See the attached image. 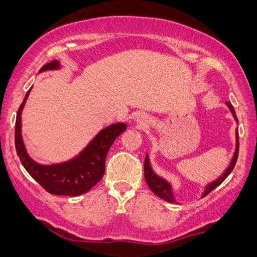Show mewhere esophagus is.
I'll list each match as a JSON object with an SVG mask.
<instances>
[{
  "mask_svg": "<svg viewBox=\"0 0 257 257\" xmlns=\"http://www.w3.org/2000/svg\"><path fill=\"white\" fill-rule=\"evenodd\" d=\"M139 121H144V120H142V119H140V120Z\"/></svg>",
  "mask_w": 257,
  "mask_h": 257,
  "instance_id": "34e87169",
  "label": "esophagus"
}]
</instances>
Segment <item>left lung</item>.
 <instances>
[{
  "instance_id": "8db88e82",
  "label": "left lung",
  "mask_w": 257,
  "mask_h": 257,
  "mask_svg": "<svg viewBox=\"0 0 257 257\" xmlns=\"http://www.w3.org/2000/svg\"><path fill=\"white\" fill-rule=\"evenodd\" d=\"M227 105L229 106L230 111L233 112V115L236 118V120H237L236 113H235L233 105L230 104V101H227ZM238 146H240V144H238V132L236 131V150H235L234 158H233V160H231L229 167L227 168L226 172H224V173L221 175V177L217 179L216 181H214V182H212V184H209L208 186H207L206 191H205V193H203V196L209 194L213 189H215L217 186L222 184V182L226 180V178L228 177V175L231 173V171L234 170L235 165H236V161H237V157H238ZM144 172H145V180L147 182V185H149V187L152 189L154 194H157L158 196H160V198H163L164 200H166V201H168V202H175L173 194H172V188H171L170 184H168L167 181H165L164 179L158 177L157 174L153 173L152 168H151V166H150V159H149V156H147V154H146L145 161H144Z\"/></svg>"
}]
</instances>
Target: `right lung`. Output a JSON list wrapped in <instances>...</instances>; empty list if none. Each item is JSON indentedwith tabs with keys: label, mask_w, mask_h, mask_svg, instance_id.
<instances>
[{
	"label": "right lung",
	"mask_w": 257,
	"mask_h": 257,
	"mask_svg": "<svg viewBox=\"0 0 257 257\" xmlns=\"http://www.w3.org/2000/svg\"><path fill=\"white\" fill-rule=\"evenodd\" d=\"M59 68L57 61H52L42 66L41 71ZM30 90L24 97L17 111L15 124V147L21 163L31 177L54 195L77 196L90 191L97 182L100 181L105 172V160L108 150L115 138L125 131V124H114L103 130L89 146L76 159L69 163L42 166L35 163L28 156L21 136V112L24 106Z\"/></svg>",
	"instance_id": "obj_1"
}]
</instances>
